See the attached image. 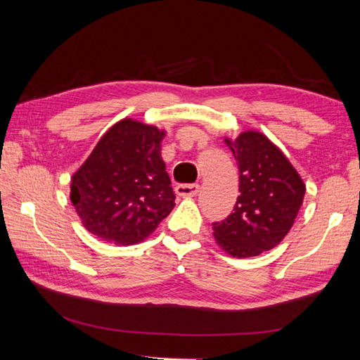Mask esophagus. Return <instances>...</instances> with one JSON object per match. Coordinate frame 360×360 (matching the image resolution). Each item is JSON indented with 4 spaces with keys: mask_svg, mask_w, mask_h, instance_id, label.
<instances>
[{
    "mask_svg": "<svg viewBox=\"0 0 360 360\" xmlns=\"http://www.w3.org/2000/svg\"><path fill=\"white\" fill-rule=\"evenodd\" d=\"M200 192V186L198 184H179L176 186V193L182 198H192L197 197Z\"/></svg>",
    "mask_w": 360,
    "mask_h": 360,
    "instance_id": "esophagus-1",
    "label": "esophagus"
}]
</instances>
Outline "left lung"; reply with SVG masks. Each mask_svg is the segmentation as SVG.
<instances>
[{
	"instance_id": "8db88e82",
	"label": "left lung",
	"mask_w": 360,
	"mask_h": 360,
	"mask_svg": "<svg viewBox=\"0 0 360 360\" xmlns=\"http://www.w3.org/2000/svg\"><path fill=\"white\" fill-rule=\"evenodd\" d=\"M240 172V195L233 212L212 224L217 246L231 257L246 259L284 240L303 205L307 186L284 152L257 130L224 136Z\"/></svg>"
}]
</instances>
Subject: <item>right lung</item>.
I'll list each match as a JSON object with an SVG mask.
<instances>
[{
    "label": "right lung",
    "instance_id": "add662e5",
    "mask_svg": "<svg viewBox=\"0 0 360 360\" xmlns=\"http://www.w3.org/2000/svg\"><path fill=\"white\" fill-rule=\"evenodd\" d=\"M167 131L120 119L71 176L70 198L90 233L119 246L141 243L174 208L162 158Z\"/></svg>",
    "mask_w": 360,
    "mask_h": 360
}]
</instances>
